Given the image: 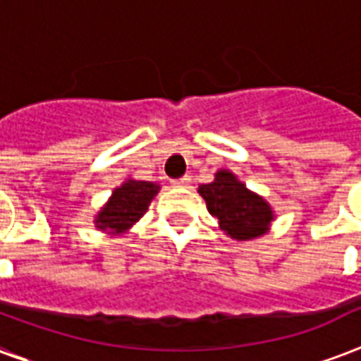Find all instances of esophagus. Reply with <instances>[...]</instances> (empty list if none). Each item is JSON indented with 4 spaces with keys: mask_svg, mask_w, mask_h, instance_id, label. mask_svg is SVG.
Returning <instances> with one entry per match:
<instances>
[{
    "mask_svg": "<svg viewBox=\"0 0 361 361\" xmlns=\"http://www.w3.org/2000/svg\"><path fill=\"white\" fill-rule=\"evenodd\" d=\"M189 181H191V178H189V176H183V178H178V180L172 181V185H174V187H187V185H189Z\"/></svg>",
    "mask_w": 361,
    "mask_h": 361,
    "instance_id": "34e87169",
    "label": "esophagus"
}]
</instances>
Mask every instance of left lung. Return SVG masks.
<instances>
[{"mask_svg": "<svg viewBox=\"0 0 361 361\" xmlns=\"http://www.w3.org/2000/svg\"><path fill=\"white\" fill-rule=\"evenodd\" d=\"M208 212L232 240H255L269 231L274 209L257 192L249 191L231 170H219L212 183L198 187Z\"/></svg>", "mask_w": 361, "mask_h": 361, "instance_id": "1", "label": "left lung"}]
</instances>
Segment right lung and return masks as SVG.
I'll use <instances>...</instances> for the list:
<instances>
[{
	"mask_svg": "<svg viewBox=\"0 0 361 361\" xmlns=\"http://www.w3.org/2000/svg\"><path fill=\"white\" fill-rule=\"evenodd\" d=\"M161 187L152 181L127 180L116 187L109 202L104 204L95 217V226L103 232L121 234L127 232L142 215L157 195Z\"/></svg>",
	"mask_w": 361,
	"mask_h": 361,
	"instance_id": "1",
	"label": "right lung"
}]
</instances>
